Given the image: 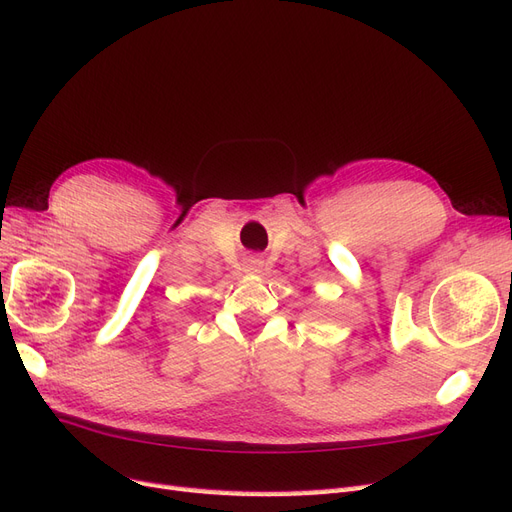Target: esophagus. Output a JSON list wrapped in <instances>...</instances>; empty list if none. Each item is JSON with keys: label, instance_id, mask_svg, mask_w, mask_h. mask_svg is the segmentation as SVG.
Here are the masks:
<instances>
[{"label": "esophagus", "instance_id": "1", "mask_svg": "<svg viewBox=\"0 0 512 512\" xmlns=\"http://www.w3.org/2000/svg\"><path fill=\"white\" fill-rule=\"evenodd\" d=\"M244 272L246 274H261L264 272V259H259V257H251L244 264Z\"/></svg>", "mask_w": 512, "mask_h": 512}]
</instances>
